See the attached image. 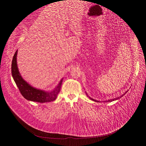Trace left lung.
I'll return each mask as SVG.
<instances>
[{"mask_svg":"<svg viewBox=\"0 0 146 146\" xmlns=\"http://www.w3.org/2000/svg\"><path fill=\"white\" fill-rule=\"evenodd\" d=\"M126 94V92L124 94H123V95H122L121 96H119V97H118V98H115V99H110V100H108V101H105V102H112V101H115V100H117V99H119V98H121L122 96H124L125 94ZM86 95H87V94H86ZM87 96L91 99V100H92V101H95V102H99V101H96V100H95V99H92V98H91L90 97H89L88 95H87Z\"/></svg>","mask_w":146,"mask_h":146,"instance_id":"obj_1","label":"left lung"}]
</instances>
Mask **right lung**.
<instances>
[{
    "instance_id": "add662e5",
    "label": "right lung",
    "mask_w": 146,
    "mask_h": 146,
    "mask_svg": "<svg viewBox=\"0 0 146 146\" xmlns=\"http://www.w3.org/2000/svg\"><path fill=\"white\" fill-rule=\"evenodd\" d=\"M17 51L13 56L12 62V74L13 78L20 91L21 95L28 101L38 102L40 103L54 101L60 91L63 79L61 80L58 86L51 92H47L41 90L36 89L31 86L21 77L18 71L17 63Z\"/></svg>"
}]
</instances>
